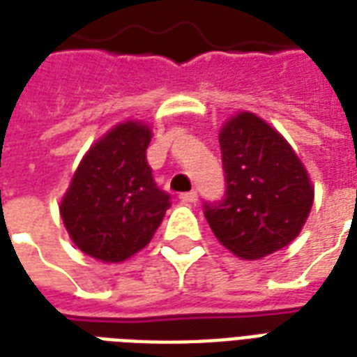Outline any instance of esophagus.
<instances>
[{
    "mask_svg": "<svg viewBox=\"0 0 357 357\" xmlns=\"http://www.w3.org/2000/svg\"><path fill=\"white\" fill-rule=\"evenodd\" d=\"M179 199H181V202H187V204H191V202H197V200H199V195H197V191L181 192V195H179Z\"/></svg>",
    "mask_w": 357,
    "mask_h": 357,
    "instance_id": "34e87169",
    "label": "esophagus"
}]
</instances>
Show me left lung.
I'll return each mask as SVG.
<instances>
[{
	"label": "left lung",
	"mask_w": 357,
	"mask_h": 357,
	"mask_svg": "<svg viewBox=\"0 0 357 357\" xmlns=\"http://www.w3.org/2000/svg\"><path fill=\"white\" fill-rule=\"evenodd\" d=\"M225 199L204 204L215 238L240 259H261L299 236L314 185L287 139L255 113L240 112L219 130Z\"/></svg>",
	"instance_id": "8db88e82"
}]
</instances>
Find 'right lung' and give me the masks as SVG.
I'll return each instance as SVG.
<instances>
[{
  "label": "right lung",
  "mask_w": 357,
  "mask_h": 357,
  "mask_svg": "<svg viewBox=\"0 0 357 357\" xmlns=\"http://www.w3.org/2000/svg\"><path fill=\"white\" fill-rule=\"evenodd\" d=\"M151 138L144 121L113 126L84 153L60 200L71 242L94 259L121 263L144 250L170 208L145 157Z\"/></svg>",
  "instance_id": "right-lung-1"
}]
</instances>
